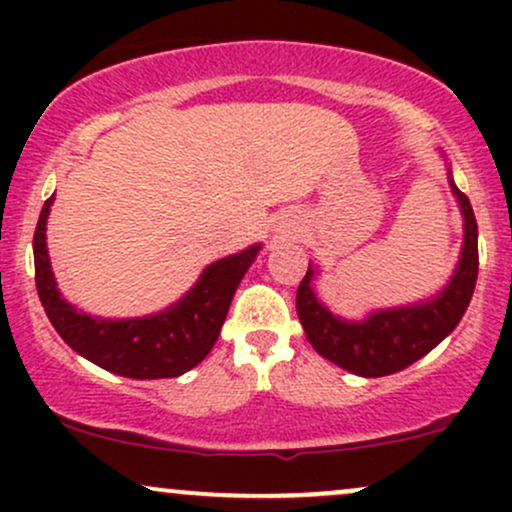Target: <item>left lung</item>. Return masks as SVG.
<instances>
[{
	"instance_id": "8db88e82",
	"label": "left lung",
	"mask_w": 512,
	"mask_h": 512,
	"mask_svg": "<svg viewBox=\"0 0 512 512\" xmlns=\"http://www.w3.org/2000/svg\"><path fill=\"white\" fill-rule=\"evenodd\" d=\"M450 187L464 216V245L450 284L431 301L378 310L363 322H346L317 301L310 264L298 286L296 310L317 354L363 378H383L419 361L455 330L477 286L479 245L472 204L452 180Z\"/></svg>"
}]
</instances>
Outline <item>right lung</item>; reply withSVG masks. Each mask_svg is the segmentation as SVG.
Returning a JSON list of instances; mask_svg holds the SVG:
<instances>
[{"mask_svg":"<svg viewBox=\"0 0 512 512\" xmlns=\"http://www.w3.org/2000/svg\"><path fill=\"white\" fill-rule=\"evenodd\" d=\"M52 199L55 195L40 211L33 236L35 286L52 327L64 342L96 366L137 380L178 378L202 363L219 339L233 293L262 245L209 264L195 289L163 313L132 320H101L79 313L57 291L45 245Z\"/></svg>","mask_w":512,"mask_h":512,"instance_id":"add662e5","label":"right lung"}]
</instances>
